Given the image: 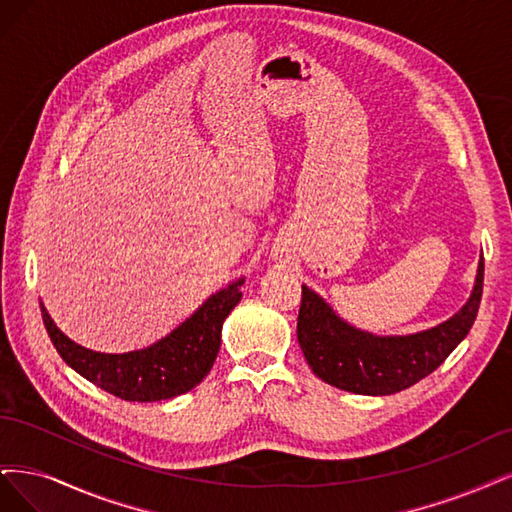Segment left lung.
Returning a JSON list of instances; mask_svg holds the SVG:
<instances>
[{"mask_svg": "<svg viewBox=\"0 0 512 512\" xmlns=\"http://www.w3.org/2000/svg\"><path fill=\"white\" fill-rule=\"evenodd\" d=\"M483 272L481 259L470 300L455 317L410 336L359 332L302 285L298 342L308 366L325 383L361 395H391L408 389L432 374L468 336L483 298Z\"/></svg>", "mask_w": 512, "mask_h": 512, "instance_id": "left-lung-1", "label": "left lung"}]
</instances>
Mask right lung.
Instances as JSON below:
<instances>
[{
    "instance_id": "add662e5",
    "label": "right lung",
    "mask_w": 512,
    "mask_h": 512,
    "mask_svg": "<svg viewBox=\"0 0 512 512\" xmlns=\"http://www.w3.org/2000/svg\"><path fill=\"white\" fill-rule=\"evenodd\" d=\"M244 278L214 293L166 338L134 353L108 355L85 349L61 334L48 312L42 321L57 353L93 385L127 402H159L191 391L204 381L217 359L221 327L242 298Z\"/></svg>"
}]
</instances>
